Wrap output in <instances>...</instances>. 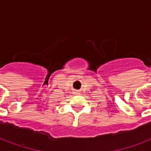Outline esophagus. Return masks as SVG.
Masks as SVG:
<instances>
[{
	"label": "esophagus",
	"instance_id": "1",
	"mask_svg": "<svg viewBox=\"0 0 151 151\" xmlns=\"http://www.w3.org/2000/svg\"><path fill=\"white\" fill-rule=\"evenodd\" d=\"M75 93H78V92H75Z\"/></svg>",
	"mask_w": 151,
	"mask_h": 151
}]
</instances>
